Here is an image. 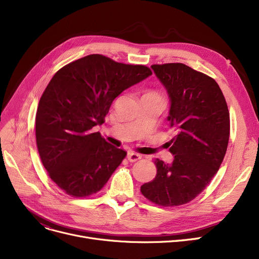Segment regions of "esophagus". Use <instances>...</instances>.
Returning <instances> with one entry per match:
<instances>
[{
  "instance_id": "esophagus-1",
  "label": "esophagus",
  "mask_w": 259,
  "mask_h": 259,
  "mask_svg": "<svg viewBox=\"0 0 259 259\" xmlns=\"http://www.w3.org/2000/svg\"><path fill=\"white\" fill-rule=\"evenodd\" d=\"M127 158H128L129 161L134 162V161H137V160L141 159V158H142V155L139 154V153H135V152H133V151H129L128 154H127Z\"/></svg>"
}]
</instances>
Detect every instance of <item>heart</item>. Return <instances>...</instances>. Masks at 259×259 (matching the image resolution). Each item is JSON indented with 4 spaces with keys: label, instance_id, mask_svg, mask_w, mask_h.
Returning <instances> with one entry per match:
<instances>
[{
    "label": "heart",
    "instance_id": "heart-1",
    "mask_svg": "<svg viewBox=\"0 0 259 259\" xmlns=\"http://www.w3.org/2000/svg\"><path fill=\"white\" fill-rule=\"evenodd\" d=\"M153 95H154V94H153Z\"/></svg>",
    "mask_w": 259,
    "mask_h": 259
}]
</instances>
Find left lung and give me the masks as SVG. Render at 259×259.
I'll return each mask as SVG.
<instances>
[{
	"label": "left lung",
	"instance_id": "left-lung-1",
	"mask_svg": "<svg viewBox=\"0 0 259 259\" xmlns=\"http://www.w3.org/2000/svg\"><path fill=\"white\" fill-rule=\"evenodd\" d=\"M151 68L170 100L167 119L175 135L166 145L173 160L155 159V179L141 191L158 206H181L201 193L219 171L229 143V110L212 77L182 63Z\"/></svg>",
	"mask_w": 259,
	"mask_h": 259
}]
</instances>
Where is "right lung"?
<instances>
[{
    "mask_svg": "<svg viewBox=\"0 0 259 259\" xmlns=\"http://www.w3.org/2000/svg\"><path fill=\"white\" fill-rule=\"evenodd\" d=\"M151 74L143 65L90 54L53 75L38 102L35 138L43 166L67 194H95L120 165L127 152L92 129L122 91Z\"/></svg>",
    "mask_w": 259,
    "mask_h": 259,
    "instance_id": "right-lung-1",
    "label": "right lung"
}]
</instances>
